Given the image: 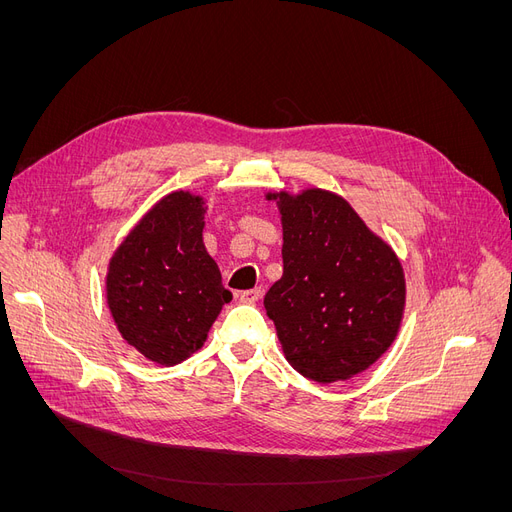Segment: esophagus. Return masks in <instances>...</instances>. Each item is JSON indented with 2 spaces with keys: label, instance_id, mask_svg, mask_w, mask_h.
Instances as JSON below:
<instances>
[{
  "label": "esophagus",
  "instance_id": "esophagus-1",
  "mask_svg": "<svg viewBox=\"0 0 512 512\" xmlns=\"http://www.w3.org/2000/svg\"><path fill=\"white\" fill-rule=\"evenodd\" d=\"M263 297V290L261 288H251V290H242L240 294H238V299H240V303H257L259 299Z\"/></svg>",
  "mask_w": 512,
  "mask_h": 512
}]
</instances>
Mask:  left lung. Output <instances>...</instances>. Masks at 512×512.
<instances>
[{
    "instance_id": "left-lung-1",
    "label": "left lung",
    "mask_w": 512,
    "mask_h": 512,
    "mask_svg": "<svg viewBox=\"0 0 512 512\" xmlns=\"http://www.w3.org/2000/svg\"><path fill=\"white\" fill-rule=\"evenodd\" d=\"M265 199L280 211L284 272L263 305L284 357L313 382L351 380L396 340L407 301L400 259L332 191Z\"/></svg>"
}]
</instances>
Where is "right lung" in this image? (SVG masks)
<instances>
[{
	"label": "right lung",
	"instance_id": "add662e5",
	"mask_svg": "<svg viewBox=\"0 0 512 512\" xmlns=\"http://www.w3.org/2000/svg\"><path fill=\"white\" fill-rule=\"evenodd\" d=\"M205 201L188 191L159 199L114 251L105 299L122 338L157 365L197 353L232 294L203 245Z\"/></svg>",
	"mask_w": 512,
	"mask_h": 512
}]
</instances>
